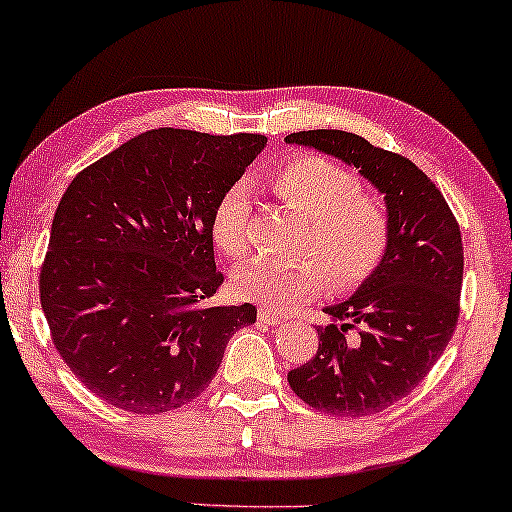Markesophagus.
I'll return each instance as SVG.
<instances>
[{
  "instance_id": "obj_1",
  "label": "esophagus",
  "mask_w": 512,
  "mask_h": 512,
  "mask_svg": "<svg viewBox=\"0 0 512 512\" xmlns=\"http://www.w3.org/2000/svg\"><path fill=\"white\" fill-rule=\"evenodd\" d=\"M258 319H261L263 324H270V326H277V324H282V321H284L282 314L275 312V310H265V307L258 310Z\"/></svg>"
}]
</instances>
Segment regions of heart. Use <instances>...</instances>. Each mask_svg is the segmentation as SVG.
<instances>
[{"label":"heart","instance_id":"b5f03b06","mask_svg":"<svg viewBox=\"0 0 512 512\" xmlns=\"http://www.w3.org/2000/svg\"><path fill=\"white\" fill-rule=\"evenodd\" d=\"M272 188L286 205L307 216L298 258L256 256L235 270V289L256 303L293 310L324 291L359 289L380 268L391 247V216L382 200L361 193L352 170L333 160L303 153L272 174ZM251 198L235 184L216 202L212 237L223 254L249 251Z\"/></svg>","mask_w":512,"mask_h":512}]
</instances>
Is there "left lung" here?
<instances>
[{
    "label": "left lung",
    "mask_w": 512,
    "mask_h": 512,
    "mask_svg": "<svg viewBox=\"0 0 512 512\" xmlns=\"http://www.w3.org/2000/svg\"><path fill=\"white\" fill-rule=\"evenodd\" d=\"M286 142L359 167L387 200V258L352 298L326 307L333 324L317 328V354L289 370L293 394L314 410L375 415L424 380L457 328L464 277L459 223L436 184L405 156L345 130L291 132Z\"/></svg>",
    "instance_id": "1"
}]
</instances>
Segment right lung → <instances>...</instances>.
I'll return each instance as SVG.
<instances>
[{
    "label": "right lung",
    "instance_id": "add662e5",
    "mask_svg": "<svg viewBox=\"0 0 512 512\" xmlns=\"http://www.w3.org/2000/svg\"><path fill=\"white\" fill-rule=\"evenodd\" d=\"M268 137L158 128L76 174L39 272L53 345L83 387L137 415L209 387L256 307H214L216 202Z\"/></svg>",
    "mask_w": 512,
    "mask_h": 512
}]
</instances>
